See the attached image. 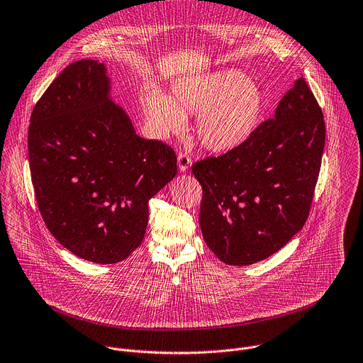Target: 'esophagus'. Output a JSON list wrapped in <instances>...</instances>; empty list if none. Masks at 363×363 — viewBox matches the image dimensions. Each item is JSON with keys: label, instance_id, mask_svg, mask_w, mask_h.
I'll use <instances>...</instances> for the list:
<instances>
[{"label": "esophagus", "instance_id": "34e87169", "mask_svg": "<svg viewBox=\"0 0 363 363\" xmlns=\"http://www.w3.org/2000/svg\"><path fill=\"white\" fill-rule=\"evenodd\" d=\"M191 165H192V160L189 158V155H186L185 152H179V154H178V167H179V171H181V172H186Z\"/></svg>", "mask_w": 363, "mask_h": 363}]
</instances>
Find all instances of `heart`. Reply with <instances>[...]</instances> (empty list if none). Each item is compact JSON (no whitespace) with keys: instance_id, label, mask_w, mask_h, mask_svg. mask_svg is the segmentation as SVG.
<instances>
[{"instance_id":"obj_1","label":"heart","mask_w":363,"mask_h":363,"mask_svg":"<svg viewBox=\"0 0 363 363\" xmlns=\"http://www.w3.org/2000/svg\"><path fill=\"white\" fill-rule=\"evenodd\" d=\"M154 135L167 140L185 130L188 116H198L196 135L213 152L239 147L256 130L263 107L262 89L239 70L223 69L174 82L168 96L158 90L141 99Z\"/></svg>"}]
</instances>
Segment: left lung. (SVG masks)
<instances>
[{"label": "left lung", "mask_w": 363, "mask_h": 363, "mask_svg": "<svg viewBox=\"0 0 363 363\" xmlns=\"http://www.w3.org/2000/svg\"><path fill=\"white\" fill-rule=\"evenodd\" d=\"M324 145L323 110L300 77L274 117L245 143L192 165L203 192L201 230L219 260L230 266L262 262L303 229Z\"/></svg>", "instance_id": "1"}]
</instances>
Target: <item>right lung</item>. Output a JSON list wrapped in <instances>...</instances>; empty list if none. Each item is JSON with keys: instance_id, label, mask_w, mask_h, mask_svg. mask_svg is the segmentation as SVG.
Segmentation results:
<instances>
[{"instance_id": "obj_1", "label": "right lung", "mask_w": 363, "mask_h": 363, "mask_svg": "<svg viewBox=\"0 0 363 363\" xmlns=\"http://www.w3.org/2000/svg\"><path fill=\"white\" fill-rule=\"evenodd\" d=\"M104 63L82 59L50 83L28 130L39 212L74 256L113 264L143 242L148 201L177 175L174 150L135 134Z\"/></svg>"}]
</instances>
